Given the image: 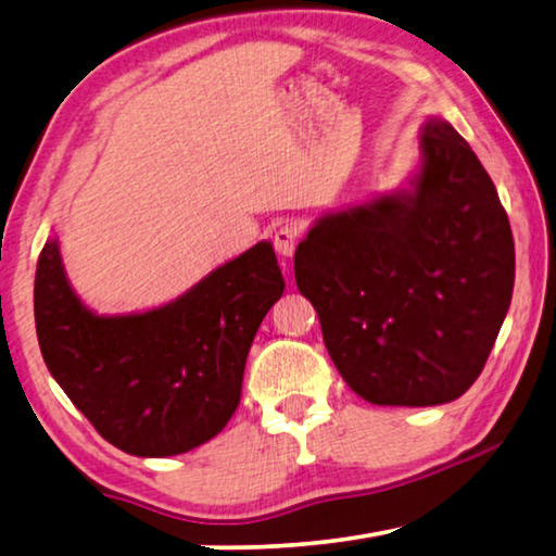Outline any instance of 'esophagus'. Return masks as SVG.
I'll use <instances>...</instances> for the list:
<instances>
[{
    "label": "esophagus",
    "mask_w": 556,
    "mask_h": 556,
    "mask_svg": "<svg viewBox=\"0 0 556 556\" xmlns=\"http://www.w3.org/2000/svg\"><path fill=\"white\" fill-rule=\"evenodd\" d=\"M296 240H299V230L294 228V225H281V228L275 230V250L281 257L294 255Z\"/></svg>",
    "instance_id": "1"
}]
</instances>
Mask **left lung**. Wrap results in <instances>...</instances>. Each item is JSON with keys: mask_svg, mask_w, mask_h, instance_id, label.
I'll return each mask as SVG.
<instances>
[{"mask_svg": "<svg viewBox=\"0 0 556 556\" xmlns=\"http://www.w3.org/2000/svg\"><path fill=\"white\" fill-rule=\"evenodd\" d=\"M294 275L348 388L372 404L431 407L481 375L510 308L515 242L473 149L429 117L407 186L321 215Z\"/></svg>", "mask_w": 556, "mask_h": 556, "instance_id": "8db88e82", "label": "left lung"}]
</instances>
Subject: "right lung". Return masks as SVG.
Wrapping results in <instances>:
<instances>
[{
    "label": "right lung",
    "mask_w": 556,
    "mask_h": 556,
    "mask_svg": "<svg viewBox=\"0 0 556 556\" xmlns=\"http://www.w3.org/2000/svg\"><path fill=\"white\" fill-rule=\"evenodd\" d=\"M281 291L275 248L262 240L164 306L100 316L73 291L49 238L36 267V336L53 380L102 439L164 458L228 425L250 345Z\"/></svg>",
    "instance_id": "obj_1"
}]
</instances>
